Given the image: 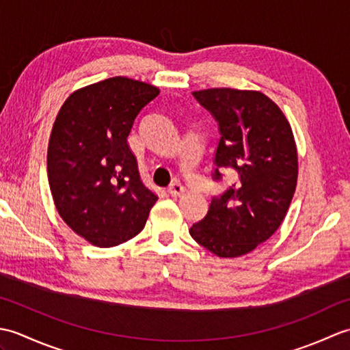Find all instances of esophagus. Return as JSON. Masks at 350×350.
Listing matches in <instances>:
<instances>
[{
    "mask_svg": "<svg viewBox=\"0 0 350 350\" xmlns=\"http://www.w3.org/2000/svg\"><path fill=\"white\" fill-rule=\"evenodd\" d=\"M168 194H171L173 197H179V196H182L183 194V191H185V188L182 187V183L180 182H173L168 187Z\"/></svg>",
    "mask_w": 350,
    "mask_h": 350,
    "instance_id": "34e87169",
    "label": "esophagus"
}]
</instances>
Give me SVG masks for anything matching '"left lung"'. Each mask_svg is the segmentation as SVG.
Returning a JSON list of instances; mask_svg holds the SVG:
<instances>
[{
	"label": "left lung",
	"mask_w": 350,
	"mask_h": 350,
	"mask_svg": "<svg viewBox=\"0 0 350 350\" xmlns=\"http://www.w3.org/2000/svg\"><path fill=\"white\" fill-rule=\"evenodd\" d=\"M194 98L218 123L215 182L230 170L234 180L212 197L192 239L218 257H239L277 232L298 180V153L282 111L260 92L209 88Z\"/></svg>",
	"instance_id": "1"
}]
</instances>
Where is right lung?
I'll return each mask as SVG.
<instances>
[{
	"label": "right lung",
	"mask_w": 350,
	"mask_h": 350,
	"mask_svg": "<svg viewBox=\"0 0 350 350\" xmlns=\"http://www.w3.org/2000/svg\"><path fill=\"white\" fill-rule=\"evenodd\" d=\"M156 87L124 77L72 93L52 126L48 180L58 213L96 247H116L144 228L156 197L139 179L128 137Z\"/></svg>",
	"instance_id": "right-lung-1"
}]
</instances>
